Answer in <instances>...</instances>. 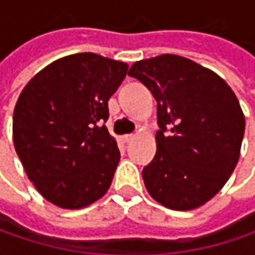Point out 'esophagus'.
Wrapping results in <instances>:
<instances>
[{
  "label": "esophagus",
  "mask_w": 255,
  "mask_h": 255,
  "mask_svg": "<svg viewBox=\"0 0 255 255\" xmlns=\"http://www.w3.org/2000/svg\"><path fill=\"white\" fill-rule=\"evenodd\" d=\"M132 137H134L132 134H126V135H121V137H120V140H121L123 143H128L129 140H132Z\"/></svg>",
  "instance_id": "1"
}]
</instances>
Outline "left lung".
<instances>
[{
	"label": "left lung",
	"mask_w": 255,
	"mask_h": 255,
	"mask_svg": "<svg viewBox=\"0 0 255 255\" xmlns=\"http://www.w3.org/2000/svg\"><path fill=\"white\" fill-rule=\"evenodd\" d=\"M128 75L158 102L156 153L143 168L149 195L176 211L204 205L239 161L245 117L238 97L216 72L177 54L135 62Z\"/></svg>",
	"instance_id": "1"
}]
</instances>
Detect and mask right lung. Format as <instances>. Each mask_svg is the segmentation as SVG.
Listing matches in <instances>:
<instances>
[{"mask_svg": "<svg viewBox=\"0 0 255 255\" xmlns=\"http://www.w3.org/2000/svg\"><path fill=\"white\" fill-rule=\"evenodd\" d=\"M127 71L124 62L78 53L54 60L22 90L13 114L14 149L53 205L79 210L111 187L121 155L103 123Z\"/></svg>", "mask_w": 255, "mask_h": 255, "instance_id": "right-lung-1", "label": "right lung"}]
</instances>
